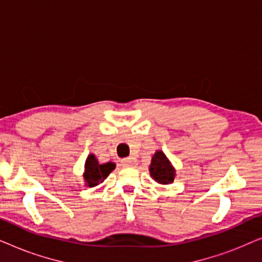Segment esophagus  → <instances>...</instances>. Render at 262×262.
I'll return each mask as SVG.
<instances>
[{"mask_svg":"<svg viewBox=\"0 0 262 262\" xmlns=\"http://www.w3.org/2000/svg\"><path fill=\"white\" fill-rule=\"evenodd\" d=\"M121 163L124 166H134V164H136V159L135 157H127V159L121 160Z\"/></svg>","mask_w":262,"mask_h":262,"instance_id":"1","label":"esophagus"}]
</instances>
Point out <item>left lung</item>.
Segmentation results:
<instances>
[{
	"label": "left lung",
	"mask_w": 262,
	"mask_h": 262,
	"mask_svg": "<svg viewBox=\"0 0 262 262\" xmlns=\"http://www.w3.org/2000/svg\"><path fill=\"white\" fill-rule=\"evenodd\" d=\"M175 168L162 150H157L151 157V163L149 166V173L152 180L157 184L168 185L173 184L175 179Z\"/></svg>",
	"instance_id": "obj_1"
}]
</instances>
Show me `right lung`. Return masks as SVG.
Instances as JSON below:
<instances>
[{"mask_svg":"<svg viewBox=\"0 0 262 262\" xmlns=\"http://www.w3.org/2000/svg\"><path fill=\"white\" fill-rule=\"evenodd\" d=\"M116 163H100L94 154H89L84 163V185L85 187H94L105 181V179L114 170Z\"/></svg>","mask_w":262,"mask_h":262,"instance_id":"add662e5","label":"right lung"}]
</instances>
